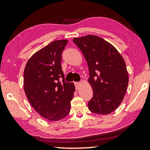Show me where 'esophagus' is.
<instances>
[{
  "label": "esophagus",
  "mask_w": 150,
  "mask_h": 150,
  "mask_svg": "<svg viewBox=\"0 0 150 150\" xmlns=\"http://www.w3.org/2000/svg\"><path fill=\"white\" fill-rule=\"evenodd\" d=\"M74 85H75V86L76 89H78V88L80 87L81 83H78V82H75V83H74Z\"/></svg>",
  "instance_id": "obj_1"
}]
</instances>
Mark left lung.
I'll return each instance as SVG.
<instances>
[{"instance_id":"obj_1","label":"left lung","mask_w":150,"mask_h":150,"mask_svg":"<svg viewBox=\"0 0 150 150\" xmlns=\"http://www.w3.org/2000/svg\"><path fill=\"white\" fill-rule=\"evenodd\" d=\"M89 71L88 83L93 96L88 101L90 111L99 115L112 112L124 99L128 84L126 63L117 50L97 35L74 38Z\"/></svg>"}]
</instances>
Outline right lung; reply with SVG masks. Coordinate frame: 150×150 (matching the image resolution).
Segmentation results:
<instances>
[{
  "instance_id": "obj_1",
  "label": "right lung",
  "mask_w": 150,
  "mask_h": 150,
  "mask_svg": "<svg viewBox=\"0 0 150 150\" xmlns=\"http://www.w3.org/2000/svg\"><path fill=\"white\" fill-rule=\"evenodd\" d=\"M67 40H55L38 51L28 61L24 71V89L32 107L42 117L58 121L70 112L75 90L65 81L62 54Z\"/></svg>"
}]
</instances>
